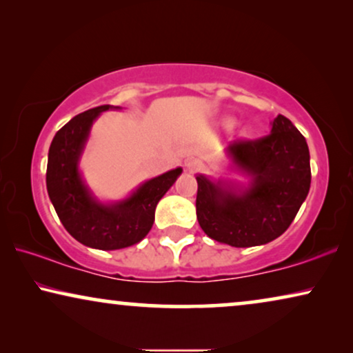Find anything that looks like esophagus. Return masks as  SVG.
<instances>
[{"instance_id": "obj_1", "label": "esophagus", "mask_w": 353, "mask_h": 353, "mask_svg": "<svg viewBox=\"0 0 353 353\" xmlns=\"http://www.w3.org/2000/svg\"><path fill=\"white\" fill-rule=\"evenodd\" d=\"M201 167H202V163L197 161V159H190V161H188L186 163H185V168L190 173H194V172H199L201 170Z\"/></svg>"}]
</instances>
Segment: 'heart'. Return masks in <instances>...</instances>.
I'll list each match as a JSON object with an SVG mask.
<instances>
[{"mask_svg":"<svg viewBox=\"0 0 353 353\" xmlns=\"http://www.w3.org/2000/svg\"><path fill=\"white\" fill-rule=\"evenodd\" d=\"M234 125V119L233 117H225L221 119V127L223 128H231ZM244 137H248V133H244Z\"/></svg>","mask_w":353,"mask_h":353,"instance_id":"b5f03b06","label":"heart"}]
</instances>
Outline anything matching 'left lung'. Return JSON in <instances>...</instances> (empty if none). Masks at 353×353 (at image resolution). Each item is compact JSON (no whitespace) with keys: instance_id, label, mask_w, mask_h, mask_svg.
Returning a JSON list of instances; mask_svg holds the SVG:
<instances>
[{"instance_id":"left-lung-1","label":"left lung","mask_w":353,"mask_h":353,"mask_svg":"<svg viewBox=\"0 0 353 353\" xmlns=\"http://www.w3.org/2000/svg\"><path fill=\"white\" fill-rule=\"evenodd\" d=\"M231 170L248 185L212 181L197 175L196 215L204 233L233 248H254L276 239L296 219L310 191V152L305 138L279 114L272 132L226 149Z\"/></svg>"}]
</instances>
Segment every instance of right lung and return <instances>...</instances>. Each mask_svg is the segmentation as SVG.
<instances>
[{"instance_id":"right-lung-1","label":"right lung","mask_w":353,"mask_h":353,"mask_svg":"<svg viewBox=\"0 0 353 353\" xmlns=\"http://www.w3.org/2000/svg\"><path fill=\"white\" fill-rule=\"evenodd\" d=\"M119 105H98L75 115L56 137L48 152L46 188L61 223L86 248L115 250L138 244L154 223L157 202L170 190L183 168L176 167L139 185L128 197L101 202L86 185L80 159L99 114Z\"/></svg>"}]
</instances>
